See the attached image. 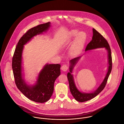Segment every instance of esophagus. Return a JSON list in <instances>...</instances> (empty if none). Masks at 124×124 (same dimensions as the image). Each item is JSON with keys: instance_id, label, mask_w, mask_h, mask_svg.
<instances>
[{"instance_id": "obj_1", "label": "esophagus", "mask_w": 124, "mask_h": 124, "mask_svg": "<svg viewBox=\"0 0 124 124\" xmlns=\"http://www.w3.org/2000/svg\"><path fill=\"white\" fill-rule=\"evenodd\" d=\"M61 69L63 71H67V70L68 69V67H67V66L66 65L64 64V65H63L62 66Z\"/></svg>"}]
</instances>
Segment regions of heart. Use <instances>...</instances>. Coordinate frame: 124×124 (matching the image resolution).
I'll return each mask as SVG.
<instances>
[{"instance_id":"heart-1","label":"heart","mask_w":124,"mask_h":124,"mask_svg":"<svg viewBox=\"0 0 124 124\" xmlns=\"http://www.w3.org/2000/svg\"><path fill=\"white\" fill-rule=\"evenodd\" d=\"M86 39L85 33L78 30H73L71 31L68 38L64 43V46L69 44L74 41L71 47V52L74 54H78L83 49Z\"/></svg>"}]
</instances>
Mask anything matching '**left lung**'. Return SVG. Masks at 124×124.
<instances>
[{"label":"left lung","instance_id":"1","mask_svg":"<svg viewBox=\"0 0 124 124\" xmlns=\"http://www.w3.org/2000/svg\"><path fill=\"white\" fill-rule=\"evenodd\" d=\"M98 48H105L107 51L108 60V67L107 72L105 77L104 79L102 81L101 83L100 84L99 87L92 92L86 93L80 91L76 86L73 75L72 74L75 65L78 63L83 55L77 58H75L70 61V66L69 68L70 72L67 73V78L69 84L71 94H72L75 99L78 101L83 102L86 101H88L94 98L99 94L101 92L106 86L108 78L109 77V75L110 74L112 70V55L111 51L109 44L107 40L98 31H97L94 29H93V37L92 40L87 45L85 51L86 52L88 51Z\"/></svg>","mask_w":124,"mask_h":124}]
</instances>
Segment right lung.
I'll return each instance as SVG.
<instances>
[{"label": "right lung", "instance_id": "right-lung-1", "mask_svg": "<svg viewBox=\"0 0 124 124\" xmlns=\"http://www.w3.org/2000/svg\"><path fill=\"white\" fill-rule=\"evenodd\" d=\"M51 27V23L40 24L29 30L20 39L16 46L12 59V67L15 83L20 91L30 100L44 103L52 96L55 81L60 74V64H45L40 70L34 84H28L24 78L23 53L24 45L35 36L43 34Z\"/></svg>", "mask_w": 124, "mask_h": 124}]
</instances>
